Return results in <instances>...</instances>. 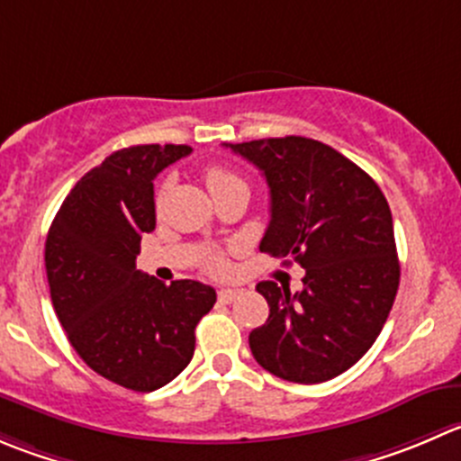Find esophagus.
I'll use <instances>...</instances> for the list:
<instances>
[{
	"label": "esophagus",
	"mask_w": 461,
	"mask_h": 461,
	"mask_svg": "<svg viewBox=\"0 0 461 461\" xmlns=\"http://www.w3.org/2000/svg\"><path fill=\"white\" fill-rule=\"evenodd\" d=\"M239 293H240L239 288H222V290H218V299H221V302H225V303H230V302H234L236 297H239Z\"/></svg>",
	"instance_id": "esophagus-1"
}]
</instances>
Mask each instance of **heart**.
Instances as JSON below:
<instances>
[{
	"label": "heart",
	"instance_id": "b5f03b06",
	"mask_svg": "<svg viewBox=\"0 0 461 461\" xmlns=\"http://www.w3.org/2000/svg\"><path fill=\"white\" fill-rule=\"evenodd\" d=\"M204 180H207V186L209 191H212V195L216 198V195L225 194V191H231V189H248V180H245L243 176H239L236 171H231V168L227 167H212L207 168V173H204ZM171 177L168 180L162 182V186H159L158 191V204H162V200L167 198L168 189H171ZM227 267L225 258L221 257V254H216V257H212V261H209V270L213 272H222Z\"/></svg>",
	"mask_w": 461,
	"mask_h": 461
}]
</instances>
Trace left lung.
Instances as JSON below:
<instances>
[{
  "mask_svg": "<svg viewBox=\"0 0 461 461\" xmlns=\"http://www.w3.org/2000/svg\"><path fill=\"white\" fill-rule=\"evenodd\" d=\"M270 186L261 252L306 270L290 293L261 281L270 306L249 333L254 360L290 383H324L354 367L376 342L399 290L394 225L376 182L330 146L306 137L225 144Z\"/></svg>",
  "mask_w": 461,
  "mask_h": 461,
  "instance_id": "8db88e82",
  "label": "left lung"
}]
</instances>
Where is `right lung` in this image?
<instances>
[{
	"mask_svg": "<svg viewBox=\"0 0 461 461\" xmlns=\"http://www.w3.org/2000/svg\"><path fill=\"white\" fill-rule=\"evenodd\" d=\"M189 153L182 144L112 153L76 182L44 245L53 311L71 347L132 392L159 390L191 363L195 326L216 303L212 285H167L135 263L141 234L155 230L153 180Z\"/></svg>",
	"mask_w": 461,
	"mask_h": 461,
	"instance_id": "add662e5",
	"label": "right lung"
}]
</instances>
